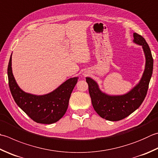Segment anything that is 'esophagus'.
Instances as JSON below:
<instances>
[{
    "mask_svg": "<svg viewBox=\"0 0 158 158\" xmlns=\"http://www.w3.org/2000/svg\"><path fill=\"white\" fill-rule=\"evenodd\" d=\"M83 75H85V74H83Z\"/></svg>",
    "mask_w": 158,
    "mask_h": 158,
    "instance_id": "34e87169",
    "label": "esophagus"
}]
</instances>
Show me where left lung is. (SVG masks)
I'll return each instance as SVG.
<instances>
[{
	"mask_svg": "<svg viewBox=\"0 0 158 158\" xmlns=\"http://www.w3.org/2000/svg\"><path fill=\"white\" fill-rule=\"evenodd\" d=\"M134 42L143 46L146 58L145 69L138 85L123 95L110 96L102 92L97 82L86 77L89 93L94 110L101 118L110 121H118L126 118L136 110L146 97L153 73V59L149 45L143 36L134 33Z\"/></svg>",
	"mask_w": 158,
	"mask_h": 158,
	"instance_id": "8db88e82",
	"label": "left lung"
}]
</instances>
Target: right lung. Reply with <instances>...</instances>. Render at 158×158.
<instances>
[{
	"label": "right lung",
	"instance_id": "1",
	"mask_svg": "<svg viewBox=\"0 0 158 158\" xmlns=\"http://www.w3.org/2000/svg\"><path fill=\"white\" fill-rule=\"evenodd\" d=\"M9 86L15 103L31 118L38 123L52 124L61 118L69 106L72 93L78 77L68 79L50 93L33 95L26 93L19 88L11 69V55L7 69Z\"/></svg>",
	"mask_w": 158,
	"mask_h": 158
}]
</instances>
